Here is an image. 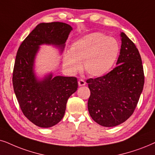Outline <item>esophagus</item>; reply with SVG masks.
Here are the masks:
<instances>
[{
    "label": "esophagus",
    "mask_w": 155,
    "mask_h": 155,
    "mask_svg": "<svg viewBox=\"0 0 155 155\" xmlns=\"http://www.w3.org/2000/svg\"><path fill=\"white\" fill-rule=\"evenodd\" d=\"M78 84H79V86H82L86 85V82L83 79H79V81H78Z\"/></svg>",
    "instance_id": "esophagus-1"
}]
</instances>
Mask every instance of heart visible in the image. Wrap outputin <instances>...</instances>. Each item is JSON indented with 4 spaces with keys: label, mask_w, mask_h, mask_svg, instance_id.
Wrapping results in <instances>:
<instances>
[{
    "label": "heart",
    "mask_w": 155,
    "mask_h": 155,
    "mask_svg": "<svg viewBox=\"0 0 155 155\" xmlns=\"http://www.w3.org/2000/svg\"><path fill=\"white\" fill-rule=\"evenodd\" d=\"M119 53L118 43L114 38L101 32H94L79 39L72 44L70 52L64 58V66L70 73L81 68L88 75L106 74L114 64Z\"/></svg>",
    "instance_id": "b5f03b06"
}]
</instances>
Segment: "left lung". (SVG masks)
<instances>
[{"mask_svg": "<svg viewBox=\"0 0 155 155\" xmlns=\"http://www.w3.org/2000/svg\"><path fill=\"white\" fill-rule=\"evenodd\" d=\"M120 55L108 74L86 80L91 95L88 109L95 122L104 127L118 125L135 110L145 83L139 51L124 32H120Z\"/></svg>", "mask_w": 155, "mask_h": 155, "instance_id": "left-lung-1", "label": "left lung"}]
</instances>
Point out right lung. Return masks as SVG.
<instances>
[{
	"mask_svg": "<svg viewBox=\"0 0 155 155\" xmlns=\"http://www.w3.org/2000/svg\"><path fill=\"white\" fill-rule=\"evenodd\" d=\"M72 28L60 22L40 23L22 41L16 54L13 85L22 112L29 120L40 127H50L62 119L68 98L77 90L74 76L49 74L38 81L33 64L39 45L51 44L64 48Z\"/></svg>",
	"mask_w": 155,
	"mask_h": 155,
	"instance_id": "right-lung-1",
	"label": "right lung"
}]
</instances>
